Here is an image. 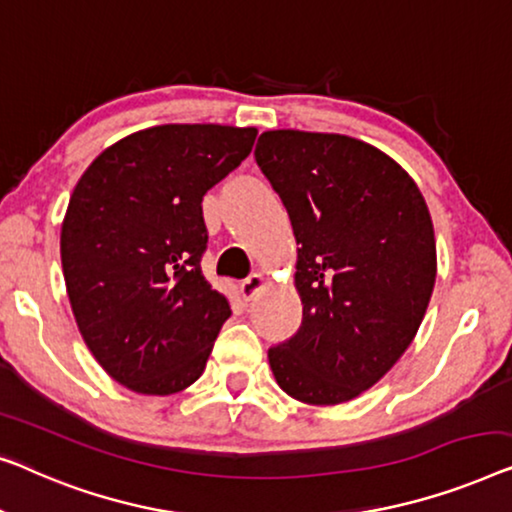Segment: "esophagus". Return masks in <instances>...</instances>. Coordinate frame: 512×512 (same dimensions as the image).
<instances>
[{
    "instance_id": "obj_1",
    "label": "esophagus",
    "mask_w": 512,
    "mask_h": 512,
    "mask_svg": "<svg viewBox=\"0 0 512 512\" xmlns=\"http://www.w3.org/2000/svg\"><path fill=\"white\" fill-rule=\"evenodd\" d=\"M264 287V278H262V273H253V276H248L246 280H243L241 283V297L243 299H253L255 294L262 290Z\"/></svg>"
}]
</instances>
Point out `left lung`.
<instances>
[{
	"instance_id": "left-lung-1",
	"label": "left lung",
	"mask_w": 512,
	"mask_h": 512,
	"mask_svg": "<svg viewBox=\"0 0 512 512\" xmlns=\"http://www.w3.org/2000/svg\"><path fill=\"white\" fill-rule=\"evenodd\" d=\"M255 162L290 215L304 318L269 348L290 397L334 406L397 364L427 313L436 239L413 178L392 157L343 134L276 129Z\"/></svg>"
}]
</instances>
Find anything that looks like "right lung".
<instances>
[{"label": "right lung", "mask_w": 512, "mask_h": 512, "mask_svg": "<svg viewBox=\"0 0 512 512\" xmlns=\"http://www.w3.org/2000/svg\"><path fill=\"white\" fill-rule=\"evenodd\" d=\"M255 127L160 125L106 148L69 199L60 253L83 341L139 394H176L206 369L227 299L201 273V199L253 150Z\"/></svg>", "instance_id": "1"}]
</instances>
